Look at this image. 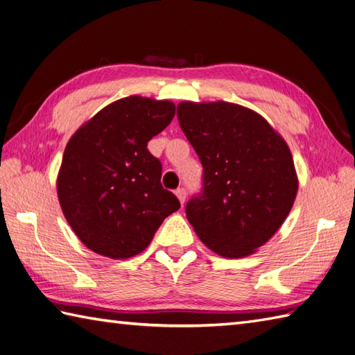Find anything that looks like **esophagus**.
<instances>
[{"label": "esophagus", "mask_w": 355, "mask_h": 355, "mask_svg": "<svg viewBox=\"0 0 355 355\" xmlns=\"http://www.w3.org/2000/svg\"><path fill=\"white\" fill-rule=\"evenodd\" d=\"M175 195H177V198L180 200V202H182V205H184V201H186V191L183 189V187H180V189H177V191H175Z\"/></svg>", "instance_id": "esophagus-1"}]
</instances>
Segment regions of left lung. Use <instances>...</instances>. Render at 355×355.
<instances>
[{"instance_id": "left-lung-1", "label": "left lung", "mask_w": 355, "mask_h": 355, "mask_svg": "<svg viewBox=\"0 0 355 355\" xmlns=\"http://www.w3.org/2000/svg\"><path fill=\"white\" fill-rule=\"evenodd\" d=\"M178 122L202 164V193L186 205L201 243L245 258L281 227L299 180L291 150L273 126L243 105L180 102Z\"/></svg>"}]
</instances>
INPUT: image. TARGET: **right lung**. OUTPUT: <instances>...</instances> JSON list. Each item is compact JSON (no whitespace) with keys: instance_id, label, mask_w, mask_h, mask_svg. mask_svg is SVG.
I'll use <instances>...</instances> for the list:
<instances>
[{"instance_id":"right-lung-1","label":"right lung","mask_w":355,"mask_h":355,"mask_svg":"<svg viewBox=\"0 0 355 355\" xmlns=\"http://www.w3.org/2000/svg\"><path fill=\"white\" fill-rule=\"evenodd\" d=\"M175 116L171 101L128 96L102 108L71 135L56 187L65 220L89 250L128 259L150 244L180 201L160 183L148 141Z\"/></svg>"}]
</instances>
